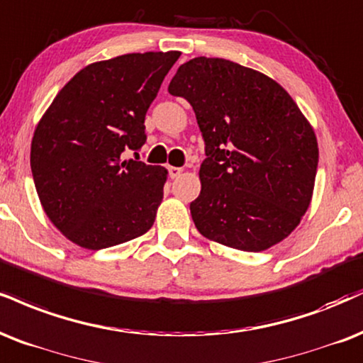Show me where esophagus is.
Wrapping results in <instances>:
<instances>
[{"instance_id": "esophagus-1", "label": "esophagus", "mask_w": 363, "mask_h": 363, "mask_svg": "<svg viewBox=\"0 0 363 363\" xmlns=\"http://www.w3.org/2000/svg\"><path fill=\"white\" fill-rule=\"evenodd\" d=\"M182 174L181 167H169V177L170 179H177Z\"/></svg>"}]
</instances>
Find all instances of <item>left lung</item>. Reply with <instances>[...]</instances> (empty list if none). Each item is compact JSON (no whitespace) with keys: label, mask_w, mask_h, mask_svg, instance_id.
<instances>
[{"label":"left lung","mask_w":363,"mask_h":363,"mask_svg":"<svg viewBox=\"0 0 363 363\" xmlns=\"http://www.w3.org/2000/svg\"><path fill=\"white\" fill-rule=\"evenodd\" d=\"M169 93L193 106L204 154L191 216L203 237L243 252L276 245L311 203L318 142L281 84L226 59L196 57Z\"/></svg>","instance_id":"1"}]
</instances>
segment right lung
Returning <instances> with one entry per match:
<instances>
[{"instance_id": "add662e5", "label": "right lung", "mask_w": 363, "mask_h": 363, "mask_svg": "<svg viewBox=\"0 0 363 363\" xmlns=\"http://www.w3.org/2000/svg\"><path fill=\"white\" fill-rule=\"evenodd\" d=\"M179 55L145 52L87 65L35 128V189L52 223L79 247L120 245L154 225L167 170L125 154L147 142V110Z\"/></svg>"}]
</instances>
